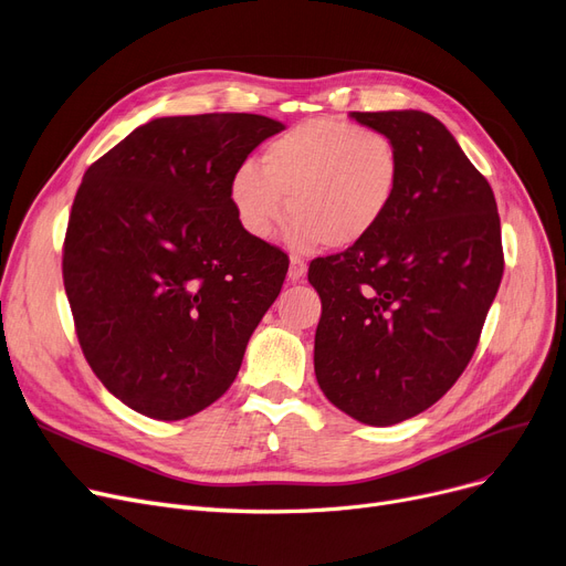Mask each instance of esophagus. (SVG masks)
<instances>
[{"instance_id":"esophagus-1","label":"esophagus","mask_w":566,"mask_h":566,"mask_svg":"<svg viewBox=\"0 0 566 566\" xmlns=\"http://www.w3.org/2000/svg\"><path fill=\"white\" fill-rule=\"evenodd\" d=\"M305 273H307L305 259L291 256V261H289V280H291V282H301V280L305 277Z\"/></svg>"}]
</instances>
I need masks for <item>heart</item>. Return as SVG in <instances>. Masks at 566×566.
<instances>
[{"label": "heart", "mask_w": 566, "mask_h": 566, "mask_svg": "<svg viewBox=\"0 0 566 566\" xmlns=\"http://www.w3.org/2000/svg\"><path fill=\"white\" fill-rule=\"evenodd\" d=\"M396 140L337 117H312L263 145L259 166L240 164L229 201L244 233L268 240L293 219V248L347 250L370 238L398 199Z\"/></svg>", "instance_id": "heart-1"}]
</instances>
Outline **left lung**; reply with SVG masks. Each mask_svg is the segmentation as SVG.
Returning <instances> with one entry per match:
<instances>
[{
    "instance_id": "left-lung-1",
    "label": "left lung",
    "mask_w": 566,
    "mask_h": 566,
    "mask_svg": "<svg viewBox=\"0 0 566 566\" xmlns=\"http://www.w3.org/2000/svg\"><path fill=\"white\" fill-rule=\"evenodd\" d=\"M396 140L402 182L379 229L310 263L322 298L314 373L352 419L392 426L464 373L504 273L495 193L423 111L352 113Z\"/></svg>"
}]
</instances>
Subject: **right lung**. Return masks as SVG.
<instances>
[{"instance_id": "1", "label": "right lung", "mask_w": 566, "mask_h": 566, "mask_svg": "<svg viewBox=\"0 0 566 566\" xmlns=\"http://www.w3.org/2000/svg\"><path fill=\"white\" fill-rule=\"evenodd\" d=\"M282 122L157 117L96 159L73 199L62 275L81 349L117 400L180 421L233 384L289 256L244 233L233 170Z\"/></svg>"}]
</instances>
